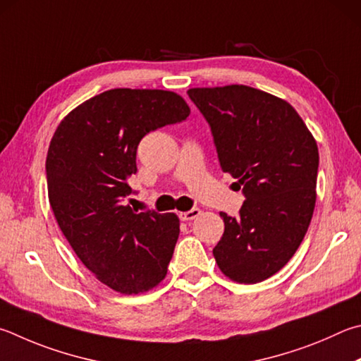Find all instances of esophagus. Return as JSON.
<instances>
[{
  "instance_id": "esophagus-1",
  "label": "esophagus",
  "mask_w": 361,
  "mask_h": 361,
  "mask_svg": "<svg viewBox=\"0 0 361 361\" xmlns=\"http://www.w3.org/2000/svg\"><path fill=\"white\" fill-rule=\"evenodd\" d=\"M199 214H200V209H199V208H192V209H189V212L180 213V218H181L183 221H192V219L197 218Z\"/></svg>"
}]
</instances>
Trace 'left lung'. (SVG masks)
Here are the masks:
<instances>
[{"label":"left lung","instance_id":"8db88e82","mask_svg":"<svg viewBox=\"0 0 361 361\" xmlns=\"http://www.w3.org/2000/svg\"><path fill=\"white\" fill-rule=\"evenodd\" d=\"M188 94L212 126L222 170L246 197L238 218L219 213L216 264L235 283H260L293 257L310 227L317 142L289 102L262 90L226 85Z\"/></svg>","mask_w":361,"mask_h":361}]
</instances>
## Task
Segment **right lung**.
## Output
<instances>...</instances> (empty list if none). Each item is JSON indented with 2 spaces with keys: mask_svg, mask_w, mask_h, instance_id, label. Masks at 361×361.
<instances>
[{
  "mask_svg": "<svg viewBox=\"0 0 361 361\" xmlns=\"http://www.w3.org/2000/svg\"><path fill=\"white\" fill-rule=\"evenodd\" d=\"M191 109L167 90L114 88L63 118L45 161L51 212L82 264L115 292L154 289L180 235L175 213H135L121 200L133 192L135 153L152 130L186 120Z\"/></svg>",
  "mask_w": 361,
  "mask_h": 361,
  "instance_id": "obj_1",
  "label": "right lung"
}]
</instances>
